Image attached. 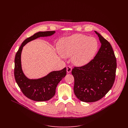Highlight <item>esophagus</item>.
Instances as JSON below:
<instances>
[{
    "instance_id": "34e87169",
    "label": "esophagus",
    "mask_w": 128,
    "mask_h": 128,
    "mask_svg": "<svg viewBox=\"0 0 128 128\" xmlns=\"http://www.w3.org/2000/svg\"><path fill=\"white\" fill-rule=\"evenodd\" d=\"M66 69H67V73H70V72H71L72 68H71L70 66H67Z\"/></svg>"
}]
</instances>
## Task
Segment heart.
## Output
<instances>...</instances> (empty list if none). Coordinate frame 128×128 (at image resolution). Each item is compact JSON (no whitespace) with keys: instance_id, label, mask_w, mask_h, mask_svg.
I'll return each mask as SVG.
<instances>
[{"instance_id":"obj_1","label":"heart","mask_w":128,"mask_h":128,"mask_svg":"<svg viewBox=\"0 0 128 128\" xmlns=\"http://www.w3.org/2000/svg\"><path fill=\"white\" fill-rule=\"evenodd\" d=\"M57 48L61 56H73V63L77 66H83L90 62L95 55L98 42L95 38L76 34L61 40Z\"/></svg>"}]
</instances>
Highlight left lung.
Listing matches in <instances>:
<instances>
[{"label": "left lung", "instance_id": "left-lung-1", "mask_svg": "<svg viewBox=\"0 0 128 128\" xmlns=\"http://www.w3.org/2000/svg\"><path fill=\"white\" fill-rule=\"evenodd\" d=\"M101 44L94 58L71 71L74 78V93L80 101L93 102L102 98L115 80L116 60L112 48L106 40L95 31Z\"/></svg>", "mask_w": 128, "mask_h": 128}]
</instances>
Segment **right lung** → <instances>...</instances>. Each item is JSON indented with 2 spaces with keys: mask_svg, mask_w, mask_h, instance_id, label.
<instances>
[{
  "mask_svg": "<svg viewBox=\"0 0 128 128\" xmlns=\"http://www.w3.org/2000/svg\"><path fill=\"white\" fill-rule=\"evenodd\" d=\"M54 31L38 32L26 39L16 54L14 76L16 82L23 94L28 98L35 101H45L53 97L59 82L66 74V68L61 70L54 71L46 76L36 80L27 78L22 71L21 56L23 46L28 42L40 37L52 35Z\"/></svg>",
  "mask_w": 128,
  "mask_h": 128,
  "instance_id": "add662e5",
  "label": "right lung"
}]
</instances>
